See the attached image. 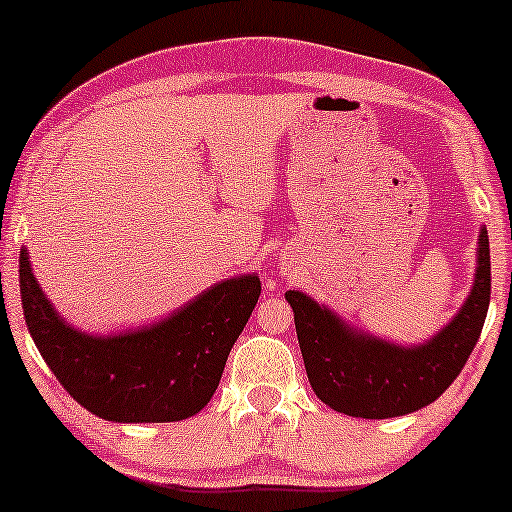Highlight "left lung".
Listing matches in <instances>:
<instances>
[{
  "label": "left lung",
  "mask_w": 512,
  "mask_h": 512,
  "mask_svg": "<svg viewBox=\"0 0 512 512\" xmlns=\"http://www.w3.org/2000/svg\"><path fill=\"white\" fill-rule=\"evenodd\" d=\"M492 268L480 228L473 286L459 312L419 345L380 338L349 324L303 291H286L312 391L349 417L389 419L422 410L461 373L485 324Z\"/></svg>",
  "instance_id": "8db88e82"
}]
</instances>
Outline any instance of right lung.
Returning <instances> with one entry per match:
<instances>
[{"label":"right lung","instance_id":"add662e5","mask_svg":"<svg viewBox=\"0 0 512 512\" xmlns=\"http://www.w3.org/2000/svg\"><path fill=\"white\" fill-rule=\"evenodd\" d=\"M258 296V275H237L165 319L95 335L55 310L34 277L30 251L20 249V300L34 345L69 396L107 422H179L198 415L219 387Z\"/></svg>","mask_w":512,"mask_h":512}]
</instances>
